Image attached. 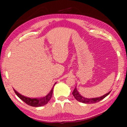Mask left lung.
<instances>
[{
  "instance_id": "obj_1",
  "label": "left lung",
  "mask_w": 127,
  "mask_h": 127,
  "mask_svg": "<svg viewBox=\"0 0 127 127\" xmlns=\"http://www.w3.org/2000/svg\"><path fill=\"white\" fill-rule=\"evenodd\" d=\"M110 91L108 93L106 94L103 96L98 97V98H86L84 97H83L81 96L80 94H79V93L78 92L77 90L76 89V88L75 87L74 88L72 94L73 95L74 98L77 100H78L79 102H82V103H96V102H99L100 100H101L105 98L106 96H107L109 94H110Z\"/></svg>"
}]
</instances>
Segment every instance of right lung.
Returning <instances> with one entry per match:
<instances>
[{"mask_svg":"<svg viewBox=\"0 0 127 127\" xmlns=\"http://www.w3.org/2000/svg\"><path fill=\"white\" fill-rule=\"evenodd\" d=\"M54 87L52 88L51 91H50V93L48 94L46 96L44 97H41V98H31L29 97H27L24 96L20 94H19L18 92L15 91V90H14L15 93L16 94V95L20 98L22 100H23L24 102H25L27 105L33 107H40L42 106L46 105L48 103V101L51 99L52 95H53V91Z\"/></svg>","mask_w":127,"mask_h":127,"instance_id":"1","label":"right lung"}]
</instances>
